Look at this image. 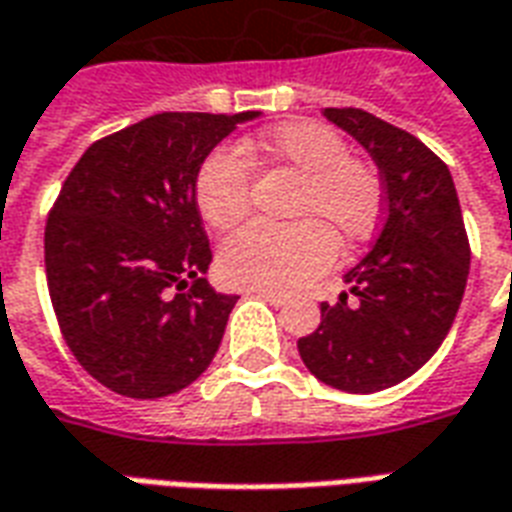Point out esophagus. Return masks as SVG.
Returning <instances> with one entry per match:
<instances>
[{
    "label": "esophagus",
    "instance_id": "34e87169",
    "mask_svg": "<svg viewBox=\"0 0 512 512\" xmlns=\"http://www.w3.org/2000/svg\"><path fill=\"white\" fill-rule=\"evenodd\" d=\"M249 293H252V296H257V299H263V301H268V304H274V307H282V304H285V296H282V293H274V290H249Z\"/></svg>",
    "mask_w": 512,
    "mask_h": 512
}]
</instances>
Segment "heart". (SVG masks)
<instances>
[{
	"mask_svg": "<svg viewBox=\"0 0 512 512\" xmlns=\"http://www.w3.org/2000/svg\"><path fill=\"white\" fill-rule=\"evenodd\" d=\"M348 142L329 126L296 120L260 134L246 156H266L301 175L290 208L299 222H255L219 249L230 285L296 290L334 263L337 241L356 246L376 233L384 216V183L367 161L348 156ZM241 150L219 145L194 175L197 211L213 230H230L249 213L252 169Z\"/></svg>",
	"mask_w": 512,
	"mask_h": 512,
	"instance_id": "heart-1",
	"label": "heart"
}]
</instances>
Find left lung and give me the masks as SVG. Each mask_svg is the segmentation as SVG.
Listing matches in <instances>:
<instances>
[{"label":"left lung","instance_id":"1","mask_svg":"<svg viewBox=\"0 0 512 512\" xmlns=\"http://www.w3.org/2000/svg\"><path fill=\"white\" fill-rule=\"evenodd\" d=\"M354 136L384 180V224L345 274L348 293L321 304V326L299 340L301 362L323 384L370 395L406 381L439 351L469 277V238L447 164L403 128L365 109H323Z\"/></svg>","mask_w":512,"mask_h":512}]
</instances>
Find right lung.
<instances>
[{
  "label": "right lung",
  "mask_w": 512,
  "mask_h": 512,
  "mask_svg": "<svg viewBox=\"0 0 512 512\" xmlns=\"http://www.w3.org/2000/svg\"><path fill=\"white\" fill-rule=\"evenodd\" d=\"M260 112H161L84 150L46 222V279L76 362L156 400L205 373L238 296L208 285L200 161Z\"/></svg>",
  "instance_id": "add662e5"
}]
</instances>
